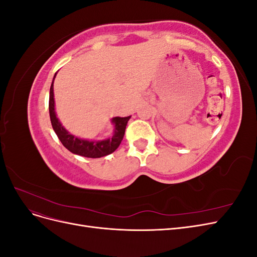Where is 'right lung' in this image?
I'll list each match as a JSON object with an SVG mask.
<instances>
[{
	"label": "right lung",
	"mask_w": 257,
	"mask_h": 257,
	"mask_svg": "<svg viewBox=\"0 0 257 257\" xmlns=\"http://www.w3.org/2000/svg\"><path fill=\"white\" fill-rule=\"evenodd\" d=\"M57 75V74H56ZM54 75V77H56ZM53 77V80H54ZM49 114H50V121L52 124V127L56 132L58 138L67 150L71 151L74 154L81 155L85 158H102L105 155H108L116 150L122 142L125 133V127L127 121L130 120V116L125 118H120V116H115L112 119L114 124V134L111 138L105 139L102 142H89L84 141V139L77 138L69 134L68 132L62 126V124L59 122L56 111H54V98H53V81L50 87V94H49Z\"/></svg>",
	"instance_id": "add662e5"
}]
</instances>
